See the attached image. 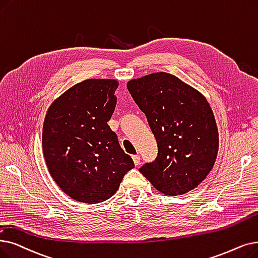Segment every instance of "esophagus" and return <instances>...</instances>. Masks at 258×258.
Returning <instances> with one entry per match:
<instances>
[{
	"instance_id": "obj_1",
	"label": "esophagus",
	"mask_w": 258,
	"mask_h": 258,
	"mask_svg": "<svg viewBox=\"0 0 258 258\" xmlns=\"http://www.w3.org/2000/svg\"><path fill=\"white\" fill-rule=\"evenodd\" d=\"M133 160H134V163H135V165H138L140 163V156L139 155H134L133 157Z\"/></svg>"
}]
</instances>
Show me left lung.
<instances>
[{
	"label": "left lung",
	"mask_w": 258,
	"mask_h": 258,
	"mask_svg": "<svg viewBox=\"0 0 258 258\" xmlns=\"http://www.w3.org/2000/svg\"><path fill=\"white\" fill-rule=\"evenodd\" d=\"M134 101L145 114L158 147L139 172L159 192L182 195L208 176L218 152V130L206 98L167 73L128 81Z\"/></svg>",
	"instance_id": "left-lung-1"
}]
</instances>
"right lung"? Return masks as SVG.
<instances>
[{"label": "right lung", "instance_id": "1", "mask_svg": "<svg viewBox=\"0 0 258 258\" xmlns=\"http://www.w3.org/2000/svg\"><path fill=\"white\" fill-rule=\"evenodd\" d=\"M118 82L87 79L71 87L49 106L42 147L48 171L62 191L85 204L113 196L134 164L107 122Z\"/></svg>", "mask_w": 258, "mask_h": 258}]
</instances>
